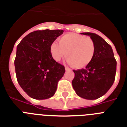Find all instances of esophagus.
I'll return each mask as SVG.
<instances>
[{"label": "esophagus", "instance_id": "obj_1", "mask_svg": "<svg viewBox=\"0 0 127 127\" xmlns=\"http://www.w3.org/2000/svg\"><path fill=\"white\" fill-rule=\"evenodd\" d=\"M65 70H71V69L69 68L68 66H65Z\"/></svg>", "mask_w": 127, "mask_h": 127}]
</instances>
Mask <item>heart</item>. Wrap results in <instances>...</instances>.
Segmentation results:
<instances>
[{
  "label": "heart",
  "mask_w": 127,
  "mask_h": 127,
  "mask_svg": "<svg viewBox=\"0 0 127 127\" xmlns=\"http://www.w3.org/2000/svg\"><path fill=\"white\" fill-rule=\"evenodd\" d=\"M51 56L57 61L66 55L69 63L75 68H83L90 63L95 53V44L90 37L70 32L50 46Z\"/></svg>",
  "instance_id": "obj_1"
}]
</instances>
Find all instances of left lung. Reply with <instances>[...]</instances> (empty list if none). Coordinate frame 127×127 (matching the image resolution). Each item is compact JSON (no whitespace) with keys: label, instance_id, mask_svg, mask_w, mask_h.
Segmentation results:
<instances>
[{"label":"left lung","instance_id":"obj_1","mask_svg":"<svg viewBox=\"0 0 127 127\" xmlns=\"http://www.w3.org/2000/svg\"><path fill=\"white\" fill-rule=\"evenodd\" d=\"M89 36L95 44V53L85 69L74 70L72 87L81 98L95 100L104 95L113 85L117 62L110 45L96 34L82 32Z\"/></svg>","mask_w":127,"mask_h":127}]
</instances>
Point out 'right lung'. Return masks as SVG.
Returning a JSON list of instances; mask_svg holds the SVG:
<instances>
[{"label":"right lung","mask_w":127,"mask_h":127,"mask_svg":"<svg viewBox=\"0 0 127 127\" xmlns=\"http://www.w3.org/2000/svg\"><path fill=\"white\" fill-rule=\"evenodd\" d=\"M63 30L36 31L24 37L17 46L15 64L18 83L34 99L44 100L55 93L64 66L54 60L50 46Z\"/></svg>","instance_id":"1"}]
</instances>
